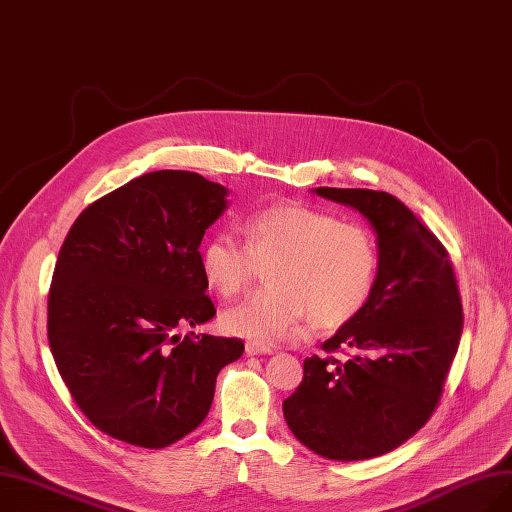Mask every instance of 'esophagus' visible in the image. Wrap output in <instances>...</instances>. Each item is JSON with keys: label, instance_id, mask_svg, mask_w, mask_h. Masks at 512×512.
I'll return each mask as SVG.
<instances>
[{"label": "esophagus", "instance_id": "obj_1", "mask_svg": "<svg viewBox=\"0 0 512 512\" xmlns=\"http://www.w3.org/2000/svg\"><path fill=\"white\" fill-rule=\"evenodd\" d=\"M273 349L267 344L256 342V340H248L245 342V355H271Z\"/></svg>", "mask_w": 512, "mask_h": 512}]
</instances>
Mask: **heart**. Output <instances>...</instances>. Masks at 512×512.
<instances>
[{"label": "heart", "mask_w": 512, "mask_h": 512, "mask_svg": "<svg viewBox=\"0 0 512 512\" xmlns=\"http://www.w3.org/2000/svg\"><path fill=\"white\" fill-rule=\"evenodd\" d=\"M245 243L216 233L201 243V275L222 298L239 294L267 267L271 285L222 313L229 334L260 342L288 338L309 317L317 330L353 321L378 277V248L359 224L302 203H277L243 220Z\"/></svg>", "instance_id": "1"}]
</instances>
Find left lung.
I'll list each match as a JSON object with an SVG mask.
<instances>
[{
    "instance_id": "left-lung-1",
    "label": "left lung",
    "mask_w": 512,
    "mask_h": 512,
    "mask_svg": "<svg viewBox=\"0 0 512 512\" xmlns=\"http://www.w3.org/2000/svg\"><path fill=\"white\" fill-rule=\"evenodd\" d=\"M378 235V277L363 311L304 359L283 401L294 437L327 460H367L414 437L437 410L462 336V300L443 243L384 191L319 187ZM351 350L340 362L333 353Z\"/></svg>"
}]
</instances>
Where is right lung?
<instances>
[{
	"label": "right lung",
	"mask_w": 512,
	"mask_h": 512,
	"mask_svg": "<svg viewBox=\"0 0 512 512\" xmlns=\"http://www.w3.org/2000/svg\"><path fill=\"white\" fill-rule=\"evenodd\" d=\"M227 189L159 170L96 199L58 252L48 342L84 416L113 439L168 447L206 420L216 376L243 342L189 332L216 315L199 243Z\"/></svg>",
	"instance_id": "add662e5"
}]
</instances>
